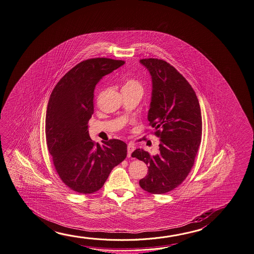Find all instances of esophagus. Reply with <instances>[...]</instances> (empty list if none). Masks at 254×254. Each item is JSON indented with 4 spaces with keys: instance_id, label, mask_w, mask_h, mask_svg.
<instances>
[{
    "instance_id": "obj_1",
    "label": "esophagus",
    "mask_w": 254,
    "mask_h": 254,
    "mask_svg": "<svg viewBox=\"0 0 254 254\" xmlns=\"http://www.w3.org/2000/svg\"><path fill=\"white\" fill-rule=\"evenodd\" d=\"M134 145L133 144H128V147H127V150H128V157H130L131 156V153L134 150Z\"/></svg>"
}]
</instances>
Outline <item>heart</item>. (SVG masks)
<instances>
[{"mask_svg":"<svg viewBox=\"0 0 254 254\" xmlns=\"http://www.w3.org/2000/svg\"><path fill=\"white\" fill-rule=\"evenodd\" d=\"M123 89L134 90V91H138V92L140 93V94H142V92H143V87H142L141 83H140L139 81H138V80L133 79V78L128 79V80L125 82V85H124Z\"/></svg>","mask_w":254,"mask_h":254,"instance_id":"1","label":"heart"}]
</instances>
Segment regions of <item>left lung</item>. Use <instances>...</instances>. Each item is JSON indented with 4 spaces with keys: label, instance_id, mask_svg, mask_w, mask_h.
Listing matches in <instances>:
<instances>
[{
    "label": "left lung",
    "instance_id": "obj_1",
    "mask_svg": "<svg viewBox=\"0 0 254 254\" xmlns=\"http://www.w3.org/2000/svg\"><path fill=\"white\" fill-rule=\"evenodd\" d=\"M139 63L152 79L148 120L160 142L156 155L137 148L131 157L148 165L140 187L150 193H166L179 186L193 166L201 141V112L193 88L175 67L153 58Z\"/></svg>",
    "mask_w": 254,
    "mask_h": 254
}]
</instances>
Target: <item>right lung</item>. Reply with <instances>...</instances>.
I'll use <instances>...</instances> for the list:
<instances>
[{"label":"right lung","mask_w":254,"mask_h":254,"mask_svg":"<svg viewBox=\"0 0 254 254\" xmlns=\"http://www.w3.org/2000/svg\"><path fill=\"white\" fill-rule=\"evenodd\" d=\"M125 64L108 58L79 63L56 84L47 104L48 150L62 181L78 193H93L102 188L111 171L127 156L125 142L110 139L95 144L88 129L96 85Z\"/></svg>","instance_id":"1"}]
</instances>
